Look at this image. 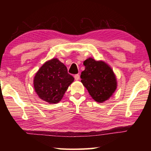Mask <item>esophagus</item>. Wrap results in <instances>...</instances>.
<instances>
[{"label":"esophagus","instance_id":"obj_1","mask_svg":"<svg viewBox=\"0 0 151 151\" xmlns=\"http://www.w3.org/2000/svg\"><path fill=\"white\" fill-rule=\"evenodd\" d=\"M74 77H75V79L76 81H78L79 79H80V75H75Z\"/></svg>","mask_w":151,"mask_h":151}]
</instances>
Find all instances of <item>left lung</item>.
I'll use <instances>...</instances> for the list:
<instances>
[{
	"instance_id": "8db88e82",
	"label": "left lung",
	"mask_w": 151,
	"mask_h": 151,
	"mask_svg": "<svg viewBox=\"0 0 151 151\" xmlns=\"http://www.w3.org/2000/svg\"><path fill=\"white\" fill-rule=\"evenodd\" d=\"M81 83L94 101L102 103L111 98L117 88L115 74L108 64L89 57L84 61Z\"/></svg>"
}]
</instances>
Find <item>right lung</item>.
<instances>
[{"label": "right lung", "instance_id": "add662e5", "mask_svg": "<svg viewBox=\"0 0 151 151\" xmlns=\"http://www.w3.org/2000/svg\"><path fill=\"white\" fill-rule=\"evenodd\" d=\"M74 77L67 68L57 58L47 60L42 65L33 80L35 91L40 99L49 104L62 100Z\"/></svg>", "mask_w": 151, "mask_h": 151}]
</instances>
